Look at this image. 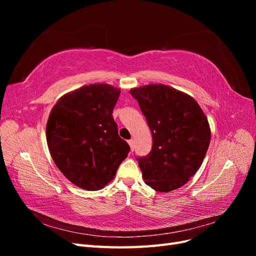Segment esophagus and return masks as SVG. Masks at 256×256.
I'll return each instance as SVG.
<instances>
[{
  "label": "esophagus",
  "instance_id": "34e87169",
  "mask_svg": "<svg viewBox=\"0 0 256 256\" xmlns=\"http://www.w3.org/2000/svg\"><path fill=\"white\" fill-rule=\"evenodd\" d=\"M128 144H129V146H130V150L134 152V140H129V141H128Z\"/></svg>",
  "mask_w": 256,
  "mask_h": 256
}]
</instances>
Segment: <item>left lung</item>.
Instances as JSON below:
<instances>
[{"label": "left lung", "instance_id": "left-lung-1", "mask_svg": "<svg viewBox=\"0 0 256 256\" xmlns=\"http://www.w3.org/2000/svg\"><path fill=\"white\" fill-rule=\"evenodd\" d=\"M152 131L148 154L136 157L147 186L159 192L182 187L204 160L210 128L194 99L164 84L130 90Z\"/></svg>", "mask_w": 256, "mask_h": 256}]
</instances>
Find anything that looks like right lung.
Instances as JSON below:
<instances>
[{"instance_id": "1", "label": "right lung", "mask_w": 256, "mask_h": 256, "mask_svg": "<svg viewBox=\"0 0 256 256\" xmlns=\"http://www.w3.org/2000/svg\"><path fill=\"white\" fill-rule=\"evenodd\" d=\"M120 90L90 84L62 97L47 122V143L54 164L78 187L104 188L130 152L118 136L112 112Z\"/></svg>"}]
</instances>
